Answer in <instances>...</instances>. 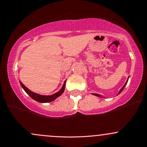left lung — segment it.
I'll return each instance as SVG.
<instances>
[{"instance_id":"left-lung-1","label":"left lung","mask_w":147,"mask_h":147,"mask_svg":"<svg viewBox=\"0 0 147 147\" xmlns=\"http://www.w3.org/2000/svg\"><path fill=\"white\" fill-rule=\"evenodd\" d=\"M130 77V76H129ZM129 77L128 78H127V81L125 82V85L123 86L122 87V88H121V89L120 90V91L119 92H118V94H119L120 93H121V92H122L123 91V90L124 89V88L125 87V86H126V84H127V81H128V79H129ZM92 94H93V95H94V96H97V97H102V98H105V97H104V96H102V95H101V94H97V93H92Z\"/></svg>"}]
</instances>
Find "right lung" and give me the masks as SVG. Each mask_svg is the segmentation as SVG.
Here are the masks:
<instances>
[{
	"label": "right lung",
	"mask_w": 147,
	"mask_h": 147,
	"mask_svg": "<svg viewBox=\"0 0 147 147\" xmlns=\"http://www.w3.org/2000/svg\"><path fill=\"white\" fill-rule=\"evenodd\" d=\"M66 81H67V80L64 81L62 87H61V88L59 91H58V92L55 93V94H51V95H41V94H38V93L34 92H32V91L30 90L29 89H28V88H26V87L20 81V85H21L22 88L24 89V90L27 93V94H29L30 97H31L33 99H34V100L37 101V102H40V103H48V102H53V101H54L55 99L57 98L58 97H59V96L61 95V94L64 92V89H65Z\"/></svg>",
	"instance_id": "1"
}]
</instances>
